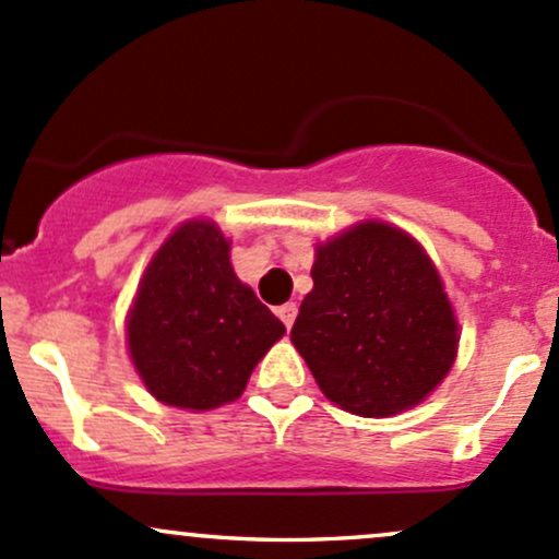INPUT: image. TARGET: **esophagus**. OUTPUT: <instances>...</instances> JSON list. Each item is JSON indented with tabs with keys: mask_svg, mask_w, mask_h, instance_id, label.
Instances as JSON below:
<instances>
[{
	"mask_svg": "<svg viewBox=\"0 0 559 559\" xmlns=\"http://www.w3.org/2000/svg\"><path fill=\"white\" fill-rule=\"evenodd\" d=\"M275 312H278V318H281V321H284V326L292 329L294 321H297L299 308H297V305H294V302H286V305H281V308L275 310Z\"/></svg>",
	"mask_w": 559,
	"mask_h": 559,
	"instance_id": "esophagus-1",
	"label": "esophagus"
}]
</instances>
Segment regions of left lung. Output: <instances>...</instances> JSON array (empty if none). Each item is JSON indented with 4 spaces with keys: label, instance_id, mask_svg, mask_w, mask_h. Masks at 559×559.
I'll return each instance as SVG.
<instances>
[{
    "label": "left lung",
    "instance_id": "1",
    "mask_svg": "<svg viewBox=\"0 0 559 559\" xmlns=\"http://www.w3.org/2000/svg\"><path fill=\"white\" fill-rule=\"evenodd\" d=\"M292 342L331 403L379 416L414 408L451 371L459 323L419 241L369 219L316 249Z\"/></svg>",
    "mask_w": 559,
    "mask_h": 559
}]
</instances>
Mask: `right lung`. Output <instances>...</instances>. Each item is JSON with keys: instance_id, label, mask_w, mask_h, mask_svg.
I'll use <instances>...</instances> for the list:
<instances>
[{"instance_id": "obj_1", "label": "right lung", "mask_w": 559, "mask_h": 559, "mask_svg": "<svg viewBox=\"0 0 559 559\" xmlns=\"http://www.w3.org/2000/svg\"><path fill=\"white\" fill-rule=\"evenodd\" d=\"M284 331L233 273L223 230L190 219L153 254L127 318V345L156 401L206 411L241 395Z\"/></svg>"}]
</instances>
